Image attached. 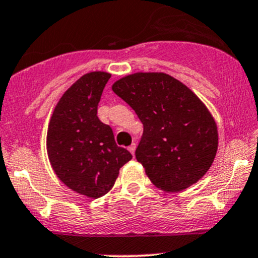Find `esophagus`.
Wrapping results in <instances>:
<instances>
[{"instance_id": "1", "label": "esophagus", "mask_w": 258, "mask_h": 258, "mask_svg": "<svg viewBox=\"0 0 258 258\" xmlns=\"http://www.w3.org/2000/svg\"><path fill=\"white\" fill-rule=\"evenodd\" d=\"M128 151H130V153H131L132 155H135V151H136V143H132L131 146L128 147Z\"/></svg>"}]
</instances>
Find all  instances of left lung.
<instances>
[{"mask_svg": "<svg viewBox=\"0 0 258 258\" xmlns=\"http://www.w3.org/2000/svg\"><path fill=\"white\" fill-rule=\"evenodd\" d=\"M111 88L142 121L136 159L153 185L179 192L202 179L218 151L217 123L205 103L163 72L132 73Z\"/></svg>", "mask_w": 258, "mask_h": 258, "instance_id": "8db88e82", "label": "left lung"}]
</instances>
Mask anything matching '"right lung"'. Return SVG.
Segmentation results:
<instances>
[{
    "instance_id": "obj_1",
    "label": "right lung",
    "mask_w": 258,
    "mask_h": 258,
    "mask_svg": "<svg viewBox=\"0 0 258 258\" xmlns=\"http://www.w3.org/2000/svg\"><path fill=\"white\" fill-rule=\"evenodd\" d=\"M111 75L103 71L77 79L56 104L46 135L51 168L67 187L99 198L114 186L121 166L132 159L117 147L109 124L97 116L101 93Z\"/></svg>"
}]
</instances>
